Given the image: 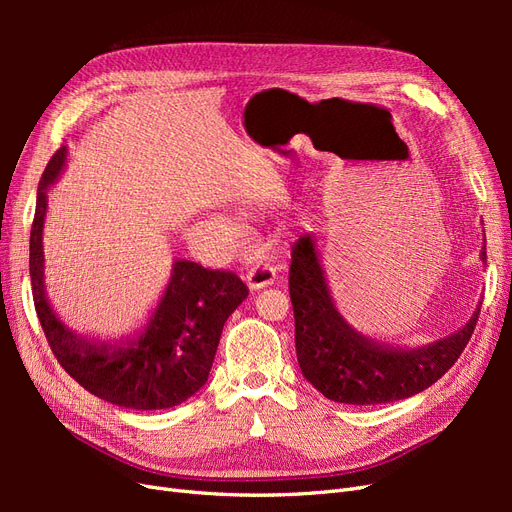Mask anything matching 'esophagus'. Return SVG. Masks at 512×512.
<instances>
[{"label": "esophagus", "mask_w": 512, "mask_h": 512, "mask_svg": "<svg viewBox=\"0 0 512 512\" xmlns=\"http://www.w3.org/2000/svg\"><path fill=\"white\" fill-rule=\"evenodd\" d=\"M245 282L250 286V290H260L267 288L275 282V269L269 265V262H258L245 275Z\"/></svg>", "instance_id": "obj_1"}]
</instances>
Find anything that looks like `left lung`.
<instances>
[{
  "label": "left lung",
  "mask_w": 512,
  "mask_h": 512,
  "mask_svg": "<svg viewBox=\"0 0 512 512\" xmlns=\"http://www.w3.org/2000/svg\"><path fill=\"white\" fill-rule=\"evenodd\" d=\"M288 275L294 344L307 382L339 404L374 406L406 399L438 382L474 333L480 305L457 333L423 348H391L354 331L337 312L312 235L292 247ZM483 262L487 260L485 247Z\"/></svg>",
  "instance_id": "1"
}]
</instances>
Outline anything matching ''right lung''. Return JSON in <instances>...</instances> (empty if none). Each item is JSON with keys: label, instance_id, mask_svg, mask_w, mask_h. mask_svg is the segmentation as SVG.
Returning a JSON list of instances; mask_svg holds the SVG:
<instances>
[{"label": "right lung", "instance_id": "right-lung-1", "mask_svg": "<svg viewBox=\"0 0 512 512\" xmlns=\"http://www.w3.org/2000/svg\"><path fill=\"white\" fill-rule=\"evenodd\" d=\"M68 160L55 151L38 183L29 237V275L36 314L55 359L85 391L130 410H166L200 391L218 350L224 322L245 301L247 286L232 271L175 260L168 286L143 333L130 342H94L72 333L57 318L44 290L42 226L46 192Z\"/></svg>", "mask_w": 512, "mask_h": 512}]
</instances>
